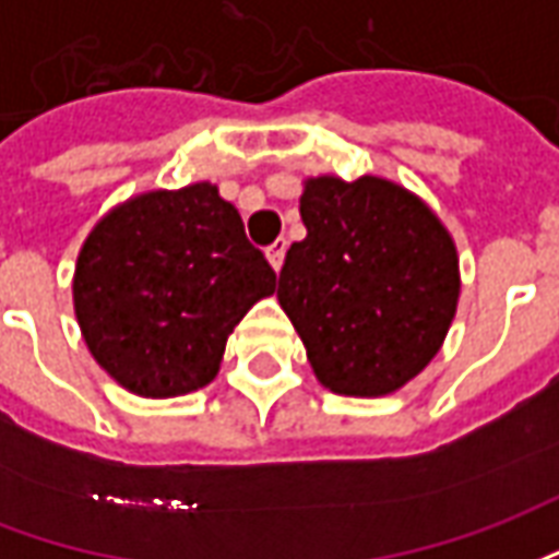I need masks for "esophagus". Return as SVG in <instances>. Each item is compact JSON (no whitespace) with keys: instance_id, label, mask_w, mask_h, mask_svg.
I'll return each mask as SVG.
<instances>
[{"instance_id":"esophagus-1","label":"esophagus","mask_w":559,"mask_h":559,"mask_svg":"<svg viewBox=\"0 0 559 559\" xmlns=\"http://www.w3.org/2000/svg\"><path fill=\"white\" fill-rule=\"evenodd\" d=\"M284 254H287V239H278L266 248V260L275 272H281V266H284Z\"/></svg>"}]
</instances>
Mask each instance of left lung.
<instances>
[{"mask_svg": "<svg viewBox=\"0 0 559 559\" xmlns=\"http://www.w3.org/2000/svg\"><path fill=\"white\" fill-rule=\"evenodd\" d=\"M278 302L335 395L380 399L440 353L461 296L452 233L419 194L383 176H311Z\"/></svg>", "mask_w": 559, "mask_h": 559, "instance_id": "1", "label": "left lung"}]
</instances>
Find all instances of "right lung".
<instances>
[{"label":"right lung","mask_w":559,"mask_h":559,"mask_svg":"<svg viewBox=\"0 0 559 559\" xmlns=\"http://www.w3.org/2000/svg\"><path fill=\"white\" fill-rule=\"evenodd\" d=\"M71 293L92 359L140 399H176L218 377L275 272L218 185L194 182L110 209L80 248Z\"/></svg>","instance_id":"right-lung-1"}]
</instances>
